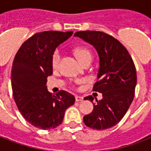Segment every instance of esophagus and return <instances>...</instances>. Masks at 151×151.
Returning <instances> with one entry per match:
<instances>
[{
  "instance_id": "34e87169",
  "label": "esophagus",
  "mask_w": 151,
  "mask_h": 151,
  "mask_svg": "<svg viewBox=\"0 0 151 151\" xmlns=\"http://www.w3.org/2000/svg\"><path fill=\"white\" fill-rule=\"evenodd\" d=\"M75 99L77 102H81L83 100V97H82V96H79V95H76Z\"/></svg>"
}]
</instances>
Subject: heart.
Listing matches in <instances>:
<instances>
[{
  "label": "heart",
  "instance_id": "1",
  "mask_svg": "<svg viewBox=\"0 0 151 151\" xmlns=\"http://www.w3.org/2000/svg\"><path fill=\"white\" fill-rule=\"evenodd\" d=\"M74 52H75L77 58L81 63H83L86 60L92 59L91 52L88 49L84 48V47H77ZM60 60V52L58 49H56L53 52L52 55V60H51L53 68H56V66L58 65Z\"/></svg>",
  "mask_w": 151,
  "mask_h": 151
}]
</instances>
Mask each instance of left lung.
<instances>
[{
  "mask_svg": "<svg viewBox=\"0 0 151 151\" xmlns=\"http://www.w3.org/2000/svg\"><path fill=\"white\" fill-rule=\"evenodd\" d=\"M79 37L94 46L99 57L98 81L93 91L103 95L101 100L93 104L91 113L83 117L87 127L104 130L120 121L133 102L137 83L135 65L128 50L120 41L102 31H78ZM93 103L94 98H84Z\"/></svg>",
  "mask_w": 151,
  "mask_h": 151,
  "instance_id": "1",
  "label": "left lung"
}]
</instances>
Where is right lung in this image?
Masks as SVG:
<instances>
[{"label":"right lung","instance_id":"obj_1","mask_svg":"<svg viewBox=\"0 0 151 151\" xmlns=\"http://www.w3.org/2000/svg\"><path fill=\"white\" fill-rule=\"evenodd\" d=\"M73 31H47L36 33L22 44L13 62L11 85L18 110L27 122L41 129H55L62 123L66 109L75 98L60 91L47 90V78L52 74V55Z\"/></svg>","mask_w":151,"mask_h":151}]
</instances>
